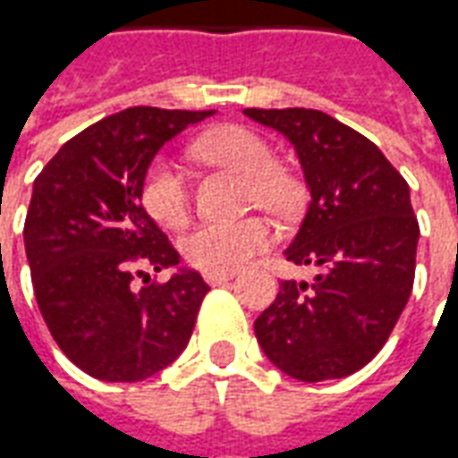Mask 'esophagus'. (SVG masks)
Segmentation results:
<instances>
[{"instance_id": "obj_1", "label": "esophagus", "mask_w": 458, "mask_h": 458, "mask_svg": "<svg viewBox=\"0 0 458 458\" xmlns=\"http://www.w3.org/2000/svg\"><path fill=\"white\" fill-rule=\"evenodd\" d=\"M203 277H206L208 284L216 287V284H225V282H230V279L235 277V272H206Z\"/></svg>"}]
</instances>
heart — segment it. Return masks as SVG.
I'll list each match as a JSON object with an SVG mask.
<instances>
[{
    "mask_svg": "<svg viewBox=\"0 0 458 458\" xmlns=\"http://www.w3.org/2000/svg\"><path fill=\"white\" fill-rule=\"evenodd\" d=\"M196 154L210 164H223L250 176V193L262 208L287 213L297 203L294 183L277 171L275 149L245 127H220L196 141ZM141 200L149 216L166 228L189 220L191 189L176 161L161 157L149 166L141 186ZM272 242V228L262 218L208 220L183 238V255L206 272H233L248 265Z\"/></svg>",
    "mask_w": 458,
    "mask_h": 458,
    "instance_id": "heart-1",
    "label": "heart"
}]
</instances>
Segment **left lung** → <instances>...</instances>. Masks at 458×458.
Listing matches in <instances>:
<instances>
[{"mask_svg": "<svg viewBox=\"0 0 458 458\" xmlns=\"http://www.w3.org/2000/svg\"><path fill=\"white\" fill-rule=\"evenodd\" d=\"M245 114L297 151L311 200L284 258L318 267L314 282H279L255 321L258 344L294 380L345 377L377 355L412 294L420 225L410 186L373 141L331 114Z\"/></svg>", "mask_w": 458, "mask_h": 458, "instance_id": "left-lung-1", "label": "left lung"}]
</instances>
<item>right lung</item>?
<instances>
[{
  "instance_id": "add662e5",
  "label": "right lung",
  "mask_w": 458,
  "mask_h": 458,
  "mask_svg": "<svg viewBox=\"0 0 458 458\" xmlns=\"http://www.w3.org/2000/svg\"><path fill=\"white\" fill-rule=\"evenodd\" d=\"M213 114L130 107L65 141L36 176L24 223L36 301L58 348L98 380L151 377L193 334L210 287L179 267L141 186L161 147ZM161 268L174 269L166 283L131 284Z\"/></svg>"
}]
</instances>
